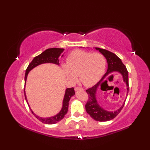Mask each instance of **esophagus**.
Wrapping results in <instances>:
<instances>
[{
    "instance_id": "obj_1",
    "label": "esophagus",
    "mask_w": 150,
    "mask_h": 150,
    "mask_svg": "<svg viewBox=\"0 0 150 150\" xmlns=\"http://www.w3.org/2000/svg\"><path fill=\"white\" fill-rule=\"evenodd\" d=\"M74 90L76 91H79V90H83V88H80V87H75Z\"/></svg>"
}]
</instances>
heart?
Here are the masks:
<instances>
[{
    "label": "heart",
    "mask_w": 150,
    "mask_h": 150,
    "mask_svg": "<svg viewBox=\"0 0 150 150\" xmlns=\"http://www.w3.org/2000/svg\"><path fill=\"white\" fill-rule=\"evenodd\" d=\"M106 64V59L101 53L76 50L67 56L63 71L71 81H74L78 74L79 81L84 86H91L101 78Z\"/></svg>",
    "instance_id": "b5f03b06"
}]
</instances>
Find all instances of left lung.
Segmentation results:
<instances>
[{
    "instance_id": "1",
    "label": "left lung",
    "mask_w": 150,
    "mask_h": 150,
    "mask_svg": "<svg viewBox=\"0 0 150 150\" xmlns=\"http://www.w3.org/2000/svg\"><path fill=\"white\" fill-rule=\"evenodd\" d=\"M96 50L100 52L103 55L106 57L108 62V69L107 72L104 74L103 78L99 82L93 86V87L90 88L86 90V93L88 95V101L86 103L85 108L86 112L90 115L93 118L99 121H108L114 119L115 117L119 114L121 110L123 108L125 101L123 104L115 111H108L104 110L99 105L96 99V91L98 88L104 83L107 82V80L105 79L106 76L111 74L113 72H119L122 75L123 78L124 82L126 83L127 86V91L128 93L129 91V83H128V72L127 70L126 66L122 62L121 59L117 57L115 54L112 53L108 50L101 49L99 47H95ZM111 76H112L111 74Z\"/></svg>"
}]
</instances>
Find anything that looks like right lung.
Masks as SVG:
<instances>
[{
    "label": "right lung",
    "instance_id": "add662e5",
    "mask_svg": "<svg viewBox=\"0 0 150 150\" xmlns=\"http://www.w3.org/2000/svg\"><path fill=\"white\" fill-rule=\"evenodd\" d=\"M64 49L61 48H50L46 49V51H44L43 52H42L38 56L35 57L33 60L31 61V62L29 64L28 68L26 69L25 74V84L26 82L27 77H28V74L29 72L34 68L35 67L38 66L41 64H44V63H53V64H56L57 65H59V57L61 53L64 51ZM63 56V55H62ZM75 94V92L73 88H67L66 89L65 95L64 99H63L62 103V107L60 112L58 113L56 116H54L50 117H46V118H44V117H39L38 116L34 114V112L31 110V109L29 105V103L27 101L26 96L25 93V88H24V95L25 98L27 103H28V106L30 108V110L32 112V113L35 116L36 118H38L39 121H41L43 123L48 124V125H52L55 124L56 122L60 121L61 120L64 118V116L66 115L68 111V106H69V102L71 98L74 96Z\"/></svg>",
    "mask_w": 150,
    "mask_h": 150
}]
</instances>
